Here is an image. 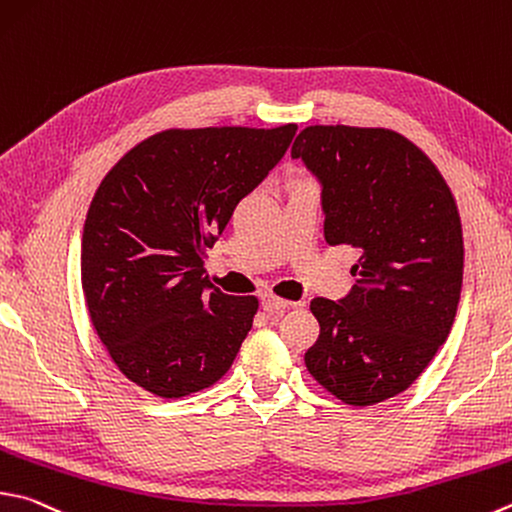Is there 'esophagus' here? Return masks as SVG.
Segmentation results:
<instances>
[{
	"label": "esophagus",
	"mask_w": 512,
	"mask_h": 512,
	"mask_svg": "<svg viewBox=\"0 0 512 512\" xmlns=\"http://www.w3.org/2000/svg\"><path fill=\"white\" fill-rule=\"evenodd\" d=\"M293 302H288V300H284V297H277V295H273V293H262V306L266 311H271V313H282L284 309H288V306H291Z\"/></svg>",
	"instance_id": "obj_1"
}]
</instances>
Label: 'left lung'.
<instances>
[{"label": "left lung", "mask_w": 512, "mask_h": 512, "mask_svg": "<svg viewBox=\"0 0 512 512\" xmlns=\"http://www.w3.org/2000/svg\"><path fill=\"white\" fill-rule=\"evenodd\" d=\"M291 156L322 183L327 244L360 253L345 300L311 302L320 336L306 369L342 403H383L423 374L457 318V201L427 154L392 129L311 125Z\"/></svg>", "instance_id": "1"}]
</instances>
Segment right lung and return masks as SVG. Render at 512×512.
<instances>
[{
  "label": "right lung",
  "mask_w": 512,
  "mask_h": 512,
  "mask_svg": "<svg viewBox=\"0 0 512 512\" xmlns=\"http://www.w3.org/2000/svg\"><path fill=\"white\" fill-rule=\"evenodd\" d=\"M295 132V123L163 129L100 181L82 232V291L98 338L134 385L181 398L226 376L259 300L221 293L203 262Z\"/></svg>",
  "instance_id": "1"
}]
</instances>
